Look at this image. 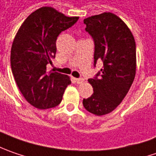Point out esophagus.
Listing matches in <instances>:
<instances>
[{"mask_svg": "<svg viewBox=\"0 0 156 156\" xmlns=\"http://www.w3.org/2000/svg\"><path fill=\"white\" fill-rule=\"evenodd\" d=\"M76 82L77 84H82L84 82V78H76Z\"/></svg>", "mask_w": 156, "mask_h": 156, "instance_id": "1", "label": "esophagus"}]
</instances>
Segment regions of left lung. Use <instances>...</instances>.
Returning a JSON list of instances; mask_svg holds the SVG:
<instances>
[{
	"label": "left lung",
	"instance_id": "8db88e82",
	"mask_svg": "<svg viewBox=\"0 0 156 156\" xmlns=\"http://www.w3.org/2000/svg\"><path fill=\"white\" fill-rule=\"evenodd\" d=\"M94 41V66L102 60L101 69L88 79L93 88L91 97L83 99L88 112L101 116L112 112L128 92L136 71V46L132 32L110 12L84 20Z\"/></svg>",
	"mask_w": 156,
	"mask_h": 156
}]
</instances>
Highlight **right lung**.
I'll list each match as a JSON object with an SVG mask.
<instances>
[{
    "mask_svg": "<svg viewBox=\"0 0 156 156\" xmlns=\"http://www.w3.org/2000/svg\"><path fill=\"white\" fill-rule=\"evenodd\" d=\"M79 17L65 16L51 7L34 11L22 24L12 44L11 70L25 99L38 109L55 107L62 101L70 78L58 72H47L57 52L56 41L62 31Z\"/></svg>",
    "mask_w": 156,
    "mask_h": 156,
    "instance_id": "obj_1",
    "label": "right lung"
}]
</instances>
